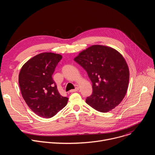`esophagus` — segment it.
Here are the masks:
<instances>
[{"label": "esophagus", "instance_id": "obj_1", "mask_svg": "<svg viewBox=\"0 0 155 155\" xmlns=\"http://www.w3.org/2000/svg\"><path fill=\"white\" fill-rule=\"evenodd\" d=\"M78 91V87H76L75 89H74V90H71V91H70V92L71 93H74V92H77V91Z\"/></svg>", "mask_w": 155, "mask_h": 155}]
</instances>
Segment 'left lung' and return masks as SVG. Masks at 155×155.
Returning <instances> with one entry per match:
<instances>
[{
    "label": "left lung",
    "mask_w": 155,
    "mask_h": 155,
    "mask_svg": "<svg viewBox=\"0 0 155 155\" xmlns=\"http://www.w3.org/2000/svg\"><path fill=\"white\" fill-rule=\"evenodd\" d=\"M86 71L93 83V94L86 102L105 113L123 101L128 87L129 71L123 56L116 50L94 45L74 58Z\"/></svg>",
    "instance_id": "8db88e82"
}]
</instances>
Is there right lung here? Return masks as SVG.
Listing matches in <instances>:
<instances>
[{"label": "right lung", "mask_w": 155, "mask_h": 155, "mask_svg": "<svg viewBox=\"0 0 155 155\" xmlns=\"http://www.w3.org/2000/svg\"><path fill=\"white\" fill-rule=\"evenodd\" d=\"M62 56L53 53H42L22 67L19 74L21 94L28 107L40 117L50 118L68 104V98L62 96L52 75Z\"/></svg>", "instance_id": "1"}]
</instances>
